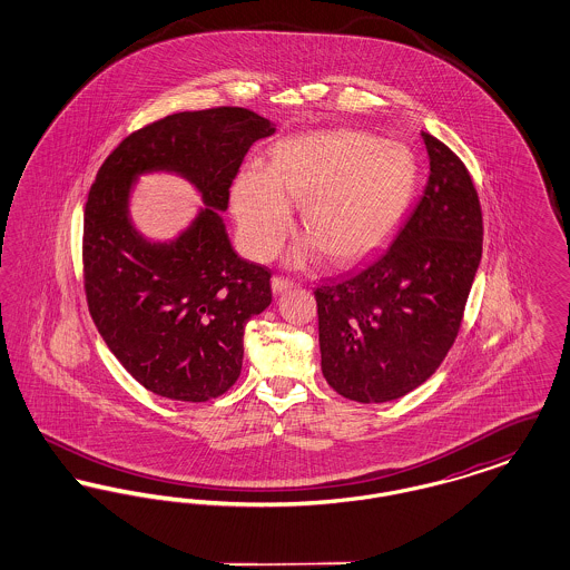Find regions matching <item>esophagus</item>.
Masks as SVG:
<instances>
[{"instance_id": "34e87169", "label": "esophagus", "mask_w": 570, "mask_h": 570, "mask_svg": "<svg viewBox=\"0 0 570 570\" xmlns=\"http://www.w3.org/2000/svg\"><path fill=\"white\" fill-rule=\"evenodd\" d=\"M272 288L275 295H282L284 291L293 288V282H291V279H286V277H279V275H275V277L272 279Z\"/></svg>"}]
</instances>
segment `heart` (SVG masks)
I'll return each mask as SVG.
<instances>
[{"mask_svg":"<svg viewBox=\"0 0 570 570\" xmlns=\"http://www.w3.org/2000/svg\"><path fill=\"white\" fill-rule=\"evenodd\" d=\"M414 186V163L397 142L361 132H316L284 140L269 168L247 164L233 186V216L245 252L269 261L301 205V237L288 254L295 269L323 252L333 263L367 256L391 233Z\"/></svg>","mask_w":570,"mask_h":570,"instance_id":"heart-1","label":"heart"}]
</instances>
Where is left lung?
Segmentation results:
<instances>
[{"mask_svg":"<svg viewBox=\"0 0 570 570\" xmlns=\"http://www.w3.org/2000/svg\"><path fill=\"white\" fill-rule=\"evenodd\" d=\"M428 186L389 247L361 272L314 291L321 365L346 400L382 404L434 374L460 333L483 252L472 177L435 136Z\"/></svg>","mask_w":570,"mask_h":570,"instance_id":"1","label":"left lung"}]
</instances>
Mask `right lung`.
Instances as JSON below:
<instances>
[{"instance_id": "1", "label": "right lung", "mask_w": 570, "mask_h": 570, "mask_svg": "<svg viewBox=\"0 0 570 570\" xmlns=\"http://www.w3.org/2000/svg\"><path fill=\"white\" fill-rule=\"evenodd\" d=\"M275 132L239 107L168 115L124 138L100 166L85 205L82 269L94 323L147 391L207 402L242 374L247 321L272 303V272L244 261L224 217L247 149ZM186 178L206 205L180 235L151 243L129 200L142 174Z\"/></svg>"}]
</instances>
